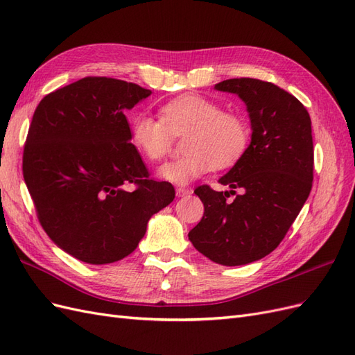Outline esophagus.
<instances>
[{
    "label": "esophagus",
    "mask_w": 355,
    "mask_h": 355,
    "mask_svg": "<svg viewBox=\"0 0 355 355\" xmlns=\"http://www.w3.org/2000/svg\"><path fill=\"white\" fill-rule=\"evenodd\" d=\"M191 194H192V189H189V188H182V187L176 188V196L178 197H187V196H191Z\"/></svg>",
    "instance_id": "1"
}]
</instances>
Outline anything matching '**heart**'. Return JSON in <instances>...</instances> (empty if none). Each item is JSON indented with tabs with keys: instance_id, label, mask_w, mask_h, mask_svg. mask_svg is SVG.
Returning <instances> with one entry per match:
<instances>
[{
	"instance_id": "heart-1",
	"label": "heart",
	"mask_w": 355,
	"mask_h": 355,
	"mask_svg": "<svg viewBox=\"0 0 355 355\" xmlns=\"http://www.w3.org/2000/svg\"><path fill=\"white\" fill-rule=\"evenodd\" d=\"M159 116L139 114L132 121V139L146 158L163 159L173 144V136L187 135L184 157L159 167L158 176L175 185L192 180L216 168L232 166L250 142V125L239 112L204 96L188 93L161 106Z\"/></svg>"
}]
</instances>
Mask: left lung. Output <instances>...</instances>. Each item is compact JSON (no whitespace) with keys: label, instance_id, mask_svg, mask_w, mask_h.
<instances>
[{"label":"left lung","instance_id":"left-lung-1","mask_svg":"<svg viewBox=\"0 0 355 355\" xmlns=\"http://www.w3.org/2000/svg\"><path fill=\"white\" fill-rule=\"evenodd\" d=\"M214 89L237 94L245 103L252 141L219 179L230 191L209 185L194 191L204 214L188 237L210 261L239 266L270 254L304 207L313 188V132L305 106L272 83L232 78Z\"/></svg>","mask_w":355,"mask_h":355}]
</instances>
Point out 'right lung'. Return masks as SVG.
<instances>
[{
  "instance_id": "add662e5",
  "label": "right lung",
  "mask_w": 355,
  "mask_h": 355,
  "mask_svg": "<svg viewBox=\"0 0 355 355\" xmlns=\"http://www.w3.org/2000/svg\"><path fill=\"white\" fill-rule=\"evenodd\" d=\"M151 90L85 77L42 99L24 151V178L41 227L75 259L105 265L130 254L148 220L175 198L149 178L125 111Z\"/></svg>"
}]
</instances>
